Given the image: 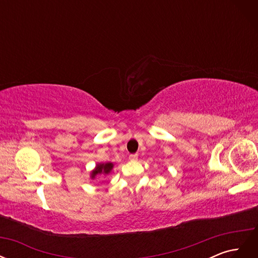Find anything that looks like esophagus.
I'll use <instances>...</instances> for the list:
<instances>
[{"label": "esophagus", "instance_id": "obj_1", "mask_svg": "<svg viewBox=\"0 0 258 258\" xmlns=\"http://www.w3.org/2000/svg\"><path fill=\"white\" fill-rule=\"evenodd\" d=\"M129 159H130L131 161H137V160H138V155H137V154L130 155V156H129Z\"/></svg>", "mask_w": 258, "mask_h": 258}]
</instances>
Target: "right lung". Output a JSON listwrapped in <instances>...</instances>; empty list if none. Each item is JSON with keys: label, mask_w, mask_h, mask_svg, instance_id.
Wrapping results in <instances>:
<instances>
[{"label": "right lung", "mask_w": 258, "mask_h": 258, "mask_svg": "<svg viewBox=\"0 0 258 258\" xmlns=\"http://www.w3.org/2000/svg\"><path fill=\"white\" fill-rule=\"evenodd\" d=\"M114 168V163L113 162H105V163H97L95 169H93L90 172V178L95 179L97 177V175L103 174V175H107L108 173H111V171Z\"/></svg>", "instance_id": "add662e5"}]
</instances>
